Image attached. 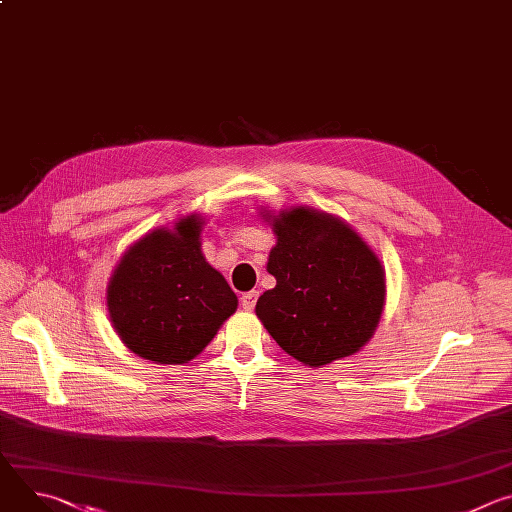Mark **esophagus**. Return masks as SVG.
<instances>
[{"mask_svg":"<svg viewBox=\"0 0 512 512\" xmlns=\"http://www.w3.org/2000/svg\"><path fill=\"white\" fill-rule=\"evenodd\" d=\"M257 298H259V291H247V294L241 296V306H243L247 312H251V310L255 308Z\"/></svg>","mask_w":512,"mask_h":512,"instance_id":"34e87169","label":"esophagus"}]
</instances>
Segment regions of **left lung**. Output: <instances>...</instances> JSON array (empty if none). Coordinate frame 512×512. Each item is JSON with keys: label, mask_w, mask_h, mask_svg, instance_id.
<instances>
[{"label": "left lung", "mask_w": 512, "mask_h": 512, "mask_svg": "<svg viewBox=\"0 0 512 512\" xmlns=\"http://www.w3.org/2000/svg\"><path fill=\"white\" fill-rule=\"evenodd\" d=\"M261 216L277 239L267 259L275 287L255 306L265 330L308 367L358 352L385 308L379 255L342 218L310 206Z\"/></svg>", "instance_id": "left-lung-1"}]
</instances>
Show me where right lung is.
I'll use <instances>...</instances> for the list:
<instances>
[{"mask_svg":"<svg viewBox=\"0 0 512 512\" xmlns=\"http://www.w3.org/2000/svg\"><path fill=\"white\" fill-rule=\"evenodd\" d=\"M202 214L137 239L115 265L107 310L121 342L158 364L198 356L229 320L239 300L202 253Z\"/></svg>","mask_w":512,"mask_h":512,"instance_id":"1","label":"right lung"}]
</instances>
